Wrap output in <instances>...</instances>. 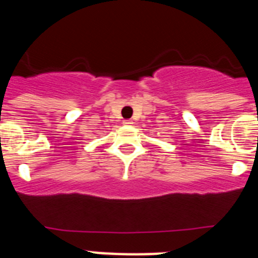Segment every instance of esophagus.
Returning <instances> with one entry per match:
<instances>
[{
    "label": "esophagus",
    "mask_w": 258,
    "mask_h": 258,
    "mask_svg": "<svg viewBox=\"0 0 258 258\" xmlns=\"http://www.w3.org/2000/svg\"><path fill=\"white\" fill-rule=\"evenodd\" d=\"M124 125H126V126H131L132 124H133V121H132V120H124Z\"/></svg>",
    "instance_id": "1"
}]
</instances>
